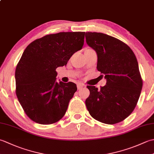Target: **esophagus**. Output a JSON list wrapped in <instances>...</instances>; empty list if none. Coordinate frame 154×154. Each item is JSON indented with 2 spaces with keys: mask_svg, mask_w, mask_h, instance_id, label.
I'll return each instance as SVG.
<instances>
[{
  "mask_svg": "<svg viewBox=\"0 0 154 154\" xmlns=\"http://www.w3.org/2000/svg\"><path fill=\"white\" fill-rule=\"evenodd\" d=\"M85 87V85L83 84V83H79V84H77V89H79V90H80V89H83V88H84Z\"/></svg>",
  "mask_w": 154,
  "mask_h": 154,
  "instance_id": "34e87169",
  "label": "esophagus"
}]
</instances>
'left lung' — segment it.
<instances>
[{"mask_svg":"<svg viewBox=\"0 0 154 154\" xmlns=\"http://www.w3.org/2000/svg\"><path fill=\"white\" fill-rule=\"evenodd\" d=\"M87 45L97 54V70L104 75L106 85L100 89L87 86L85 100L93 119L107 124L124 120L134 110L142 88L135 54L119 39L98 32H86Z\"/></svg>","mask_w":154,"mask_h":154,"instance_id":"8db88e82","label":"left lung"}]
</instances>
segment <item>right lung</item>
<instances>
[{"instance_id": "obj_1", "label": "right lung", "mask_w": 154, "mask_h": 154, "mask_svg": "<svg viewBox=\"0 0 154 154\" xmlns=\"http://www.w3.org/2000/svg\"><path fill=\"white\" fill-rule=\"evenodd\" d=\"M85 32H60L32 42L15 71L16 94L25 113L35 122L51 124L61 119L77 85L56 81L58 67L66 65L81 50Z\"/></svg>"}]
</instances>
